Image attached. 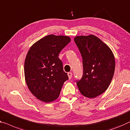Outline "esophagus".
Here are the masks:
<instances>
[{"label": "esophagus", "instance_id": "1", "mask_svg": "<svg viewBox=\"0 0 130 130\" xmlns=\"http://www.w3.org/2000/svg\"><path fill=\"white\" fill-rule=\"evenodd\" d=\"M68 76L69 77V79H71L72 77V72H68Z\"/></svg>", "mask_w": 130, "mask_h": 130}]
</instances>
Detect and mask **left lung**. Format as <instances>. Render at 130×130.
<instances>
[{
	"label": "left lung",
	"instance_id": "1",
	"mask_svg": "<svg viewBox=\"0 0 130 130\" xmlns=\"http://www.w3.org/2000/svg\"><path fill=\"white\" fill-rule=\"evenodd\" d=\"M74 40L83 59V76L76 80V84L83 95L95 98L110 85L115 69L114 55L109 47L92 35L76 36Z\"/></svg>",
	"mask_w": 130,
	"mask_h": 130
}]
</instances>
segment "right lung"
Returning a JSON list of instances; mask_svg holds the SVG:
<instances>
[{
  "label": "right lung",
  "mask_w": 130,
  "mask_h": 130,
  "mask_svg": "<svg viewBox=\"0 0 130 130\" xmlns=\"http://www.w3.org/2000/svg\"><path fill=\"white\" fill-rule=\"evenodd\" d=\"M71 40L68 36L50 35L28 51L24 63L25 81L30 92L42 101L56 100L63 83L69 79L58 55Z\"/></svg>",
  "instance_id": "right-lung-1"
}]
</instances>
